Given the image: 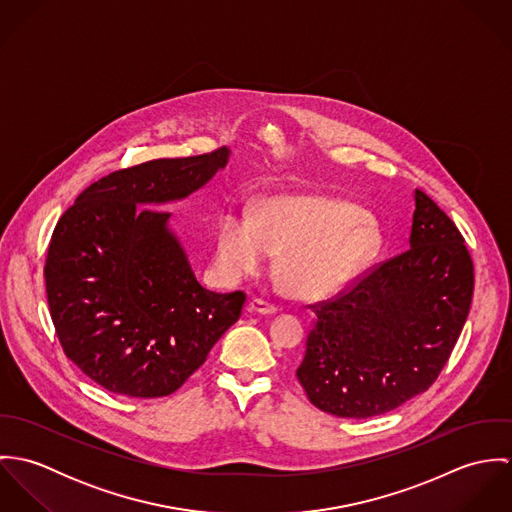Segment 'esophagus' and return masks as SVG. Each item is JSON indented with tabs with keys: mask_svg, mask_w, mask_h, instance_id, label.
I'll use <instances>...</instances> for the list:
<instances>
[{
	"mask_svg": "<svg viewBox=\"0 0 512 512\" xmlns=\"http://www.w3.org/2000/svg\"><path fill=\"white\" fill-rule=\"evenodd\" d=\"M248 309H250L252 313H262V315H274V313H278V305H274V303H270V301H266V299H262V297H254V299L250 301Z\"/></svg>",
	"mask_w": 512,
	"mask_h": 512,
	"instance_id": "esophagus-1",
	"label": "esophagus"
}]
</instances>
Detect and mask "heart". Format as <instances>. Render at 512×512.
<instances>
[{
  "label": "heart",
  "mask_w": 512,
  "mask_h": 512,
  "mask_svg": "<svg viewBox=\"0 0 512 512\" xmlns=\"http://www.w3.org/2000/svg\"><path fill=\"white\" fill-rule=\"evenodd\" d=\"M376 246L378 230L359 205L323 195H276L258 205L254 219L240 213L220 219L215 260L222 276L238 280L262 272L282 251L284 286L299 297H323L345 286Z\"/></svg>",
  "instance_id": "b5f03b06"
}]
</instances>
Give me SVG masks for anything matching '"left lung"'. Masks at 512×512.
<instances>
[{"instance_id": "left-lung-1", "label": "left lung", "mask_w": 512, "mask_h": 512, "mask_svg": "<svg viewBox=\"0 0 512 512\" xmlns=\"http://www.w3.org/2000/svg\"><path fill=\"white\" fill-rule=\"evenodd\" d=\"M414 201L408 250L307 305L315 319L295 374L327 414L372 418L426 392L461 335L475 286L471 254L424 191Z\"/></svg>"}]
</instances>
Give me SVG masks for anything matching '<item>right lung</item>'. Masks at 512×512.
<instances>
[{
  "instance_id": "right-lung-1",
  "label": "right lung",
  "mask_w": 512,
  "mask_h": 512,
  "mask_svg": "<svg viewBox=\"0 0 512 512\" xmlns=\"http://www.w3.org/2000/svg\"><path fill=\"white\" fill-rule=\"evenodd\" d=\"M226 159L219 147L118 169L53 230L45 288L59 343L112 394H173L242 315L246 293L205 290L167 230L169 213L153 209L203 187Z\"/></svg>"
}]
</instances>
